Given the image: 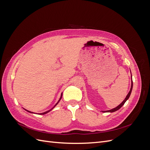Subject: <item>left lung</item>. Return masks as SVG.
<instances>
[{"label":"left lung","instance_id":"obj_1","mask_svg":"<svg viewBox=\"0 0 150 150\" xmlns=\"http://www.w3.org/2000/svg\"><path fill=\"white\" fill-rule=\"evenodd\" d=\"M132 89H133V81L132 82H131V89H130V91H129V92L128 93V95H127L126 96V98L125 99V100L122 101L119 106H117L116 108H113V109H112V110H109V111H106V112H115V111H117V110H118L119 109H120L122 106L124 105V104L125 103V102L128 100V98H129V96H130V94H131V91H132ZM102 112H104V111H102Z\"/></svg>","mask_w":150,"mask_h":150}]
</instances>
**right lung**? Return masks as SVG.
Instances as JSON below:
<instances>
[{
  "instance_id": "1",
  "label": "right lung",
  "mask_w": 150,
  "mask_h": 150,
  "mask_svg": "<svg viewBox=\"0 0 150 150\" xmlns=\"http://www.w3.org/2000/svg\"><path fill=\"white\" fill-rule=\"evenodd\" d=\"M62 94H61V98L59 99V101H58V102H57V103H56V105H55V106H54L53 107V108H54V107H55V106H56L57 105V104H58V103H59V101L61 100V98H62ZM53 108H52V109H51V110H52V109H53ZM51 110H49V111H46V112H42V113H40V115H44V114H46V113H47L48 112H49V111H51ZM28 111V112H31L30 111Z\"/></svg>"
}]
</instances>
